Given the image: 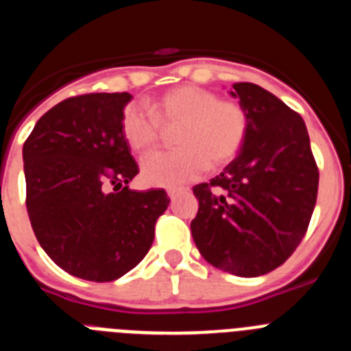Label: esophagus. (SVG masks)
I'll use <instances>...</instances> for the list:
<instances>
[{
  "label": "esophagus",
  "mask_w": 351,
  "mask_h": 351,
  "mask_svg": "<svg viewBox=\"0 0 351 351\" xmlns=\"http://www.w3.org/2000/svg\"><path fill=\"white\" fill-rule=\"evenodd\" d=\"M182 188H169V190H167V195H169L170 198H176V195H179V193H182Z\"/></svg>",
  "instance_id": "obj_1"
}]
</instances>
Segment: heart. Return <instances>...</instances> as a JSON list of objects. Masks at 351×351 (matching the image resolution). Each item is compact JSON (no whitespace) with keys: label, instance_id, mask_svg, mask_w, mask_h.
Segmentation results:
<instances>
[{"label":"heart","instance_id":"1","mask_svg":"<svg viewBox=\"0 0 351 351\" xmlns=\"http://www.w3.org/2000/svg\"><path fill=\"white\" fill-rule=\"evenodd\" d=\"M149 108L153 116L135 105H126L121 114V135L133 153L145 154L156 147L158 125H179L173 135L176 151L151 154L142 161V181L149 186L170 188L193 181L207 165L218 169L228 163L246 141V108L219 100L209 89L178 86L151 100Z\"/></svg>","mask_w":351,"mask_h":351}]
</instances>
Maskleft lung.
Masks as SVG:
<instances>
[{
  "label": "left lung",
  "instance_id": "left-lung-1",
  "mask_svg": "<svg viewBox=\"0 0 351 351\" xmlns=\"http://www.w3.org/2000/svg\"><path fill=\"white\" fill-rule=\"evenodd\" d=\"M232 88L250 119L246 141L219 176L193 188L198 213L191 235L210 265L256 278L287 262L302 241L318 167L299 114L256 84Z\"/></svg>",
  "mask_w": 351,
  "mask_h": 351
}]
</instances>
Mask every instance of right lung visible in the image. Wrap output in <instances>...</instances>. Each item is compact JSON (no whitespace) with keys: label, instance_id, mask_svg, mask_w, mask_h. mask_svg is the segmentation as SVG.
<instances>
[{"label":"right lung","instance_id":"add662e5","mask_svg":"<svg viewBox=\"0 0 351 351\" xmlns=\"http://www.w3.org/2000/svg\"><path fill=\"white\" fill-rule=\"evenodd\" d=\"M130 93H91L54 105L23 147L26 207L43 251L80 280L114 281L147 255L165 190L135 191L121 135Z\"/></svg>","mask_w":351,"mask_h":351}]
</instances>
